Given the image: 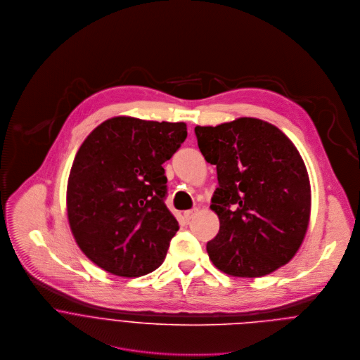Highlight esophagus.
Listing matches in <instances>:
<instances>
[{
    "label": "esophagus",
    "instance_id": "34e87169",
    "mask_svg": "<svg viewBox=\"0 0 360 360\" xmlns=\"http://www.w3.org/2000/svg\"><path fill=\"white\" fill-rule=\"evenodd\" d=\"M195 212H197V210H195V208H194V210H188V211H184V218H186L187 221H190Z\"/></svg>",
    "mask_w": 360,
    "mask_h": 360
}]
</instances>
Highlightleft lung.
<instances>
[{
	"label": "left lung",
	"mask_w": 360,
	"mask_h": 360,
	"mask_svg": "<svg viewBox=\"0 0 360 360\" xmlns=\"http://www.w3.org/2000/svg\"><path fill=\"white\" fill-rule=\"evenodd\" d=\"M194 131L218 174L211 210L221 226L207 243L214 265L228 275L258 278L289 262L304 239L311 205L296 146L275 125L251 117Z\"/></svg>",
	"instance_id": "8db88e82"
}]
</instances>
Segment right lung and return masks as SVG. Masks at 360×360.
<instances>
[{
	"label": "right lung",
	"mask_w": 360,
	"mask_h": 360,
	"mask_svg": "<svg viewBox=\"0 0 360 360\" xmlns=\"http://www.w3.org/2000/svg\"><path fill=\"white\" fill-rule=\"evenodd\" d=\"M186 138L184 122L113 117L84 141L68 179L67 211L79 248L98 266L127 278L160 266L179 231L165 205L162 165Z\"/></svg>",
	"instance_id": "right-lung-1"
}]
</instances>
